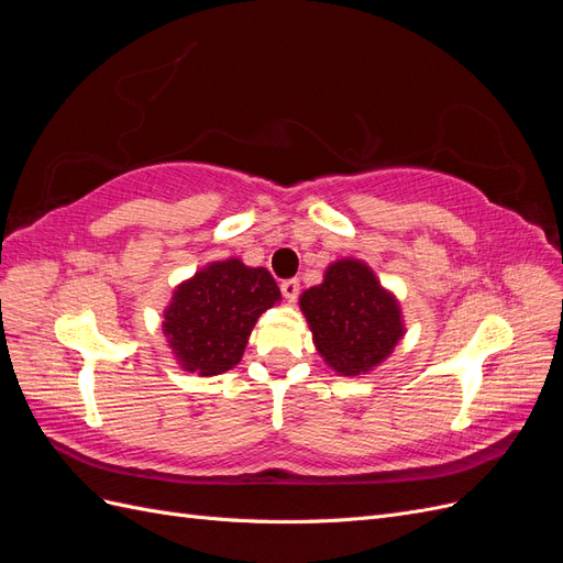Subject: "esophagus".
<instances>
[{
	"mask_svg": "<svg viewBox=\"0 0 563 563\" xmlns=\"http://www.w3.org/2000/svg\"><path fill=\"white\" fill-rule=\"evenodd\" d=\"M279 286H282L284 298H286L288 302H296V298H298V294H300V282H298V279H284Z\"/></svg>",
	"mask_w": 563,
	"mask_h": 563,
	"instance_id": "34e87169",
	"label": "esophagus"
}]
</instances>
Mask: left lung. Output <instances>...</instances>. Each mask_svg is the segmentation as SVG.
I'll return each mask as SVG.
<instances>
[{
    "label": "left lung",
    "instance_id": "obj_1",
    "mask_svg": "<svg viewBox=\"0 0 563 563\" xmlns=\"http://www.w3.org/2000/svg\"><path fill=\"white\" fill-rule=\"evenodd\" d=\"M300 310L323 362L340 376L380 366L406 333L397 298L356 258L331 263L323 282L300 296Z\"/></svg>",
    "mask_w": 563,
    "mask_h": 563
}]
</instances>
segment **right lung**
Wrapping results in <instances>:
<instances>
[{
  "instance_id": "add662e5",
  "label": "right lung",
  "mask_w": 563,
  "mask_h": 563,
  "mask_svg": "<svg viewBox=\"0 0 563 563\" xmlns=\"http://www.w3.org/2000/svg\"><path fill=\"white\" fill-rule=\"evenodd\" d=\"M282 300L265 267L216 261L178 284L164 310V335L183 371L218 376L242 362L258 317Z\"/></svg>"
}]
</instances>
